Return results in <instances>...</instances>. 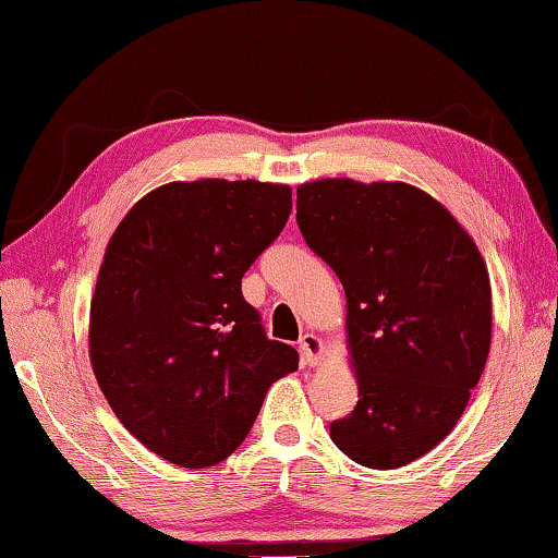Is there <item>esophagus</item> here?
Instances as JSON below:
<instances>
[{"instance_id":"34e87169","label":"esophagus","mask_w":558,"mask_h":558,"mask_svg":"<svg viewBox=\"0 0 558 558\" xmlns=\"http://www.w3.org/2000/svg\"><path fill=\"white\" fill-rule=\"evenodd\" d=\"M299 352H302V362L306 367H317L322 362V354H325V342L317 335L306 332L299 339Z\"/></svg>"}]
</instances>
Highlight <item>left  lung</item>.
I'll use <instances>...</instances> for the list:
<instances>
[{
	"label": "left lung",
	"instance_id": "1",
	"mask_svg": "<svg viewBox=\"0 0 558 558\" xmlns=\"http://www.w3.org/2000/svg\"><path fill=\"white\" fill-rule=\"evenodd\" d=\"M296 223L347 294L360 400L329 435L360 465L413 463L453 430L486 367V262L448 208L408 183H304Z\"/></svg>",
	"mask_w": 558,
	"mask_h": 558
}]
</instances>
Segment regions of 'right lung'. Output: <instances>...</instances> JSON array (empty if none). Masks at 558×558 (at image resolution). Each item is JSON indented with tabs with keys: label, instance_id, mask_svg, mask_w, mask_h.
<instances>
[{
	"label": "right lung",
	"instance_id": "right-lung-1",
	"mask_svg": "<svg viewBox=\"0 0 558 558\" xmlns=\"http://www.w3.org/2000/svg\"><path fill=\"white\" fill-rule=\"evenodd\" d=\"M289 214V185L175 181L143 196L105 248L93 373L120 423L168 463L229 458L271 383L299 365L241 294V277Z\"/></svg>",
	"mask_w": 558,
	"mask_h": 558
}]
</instances>
